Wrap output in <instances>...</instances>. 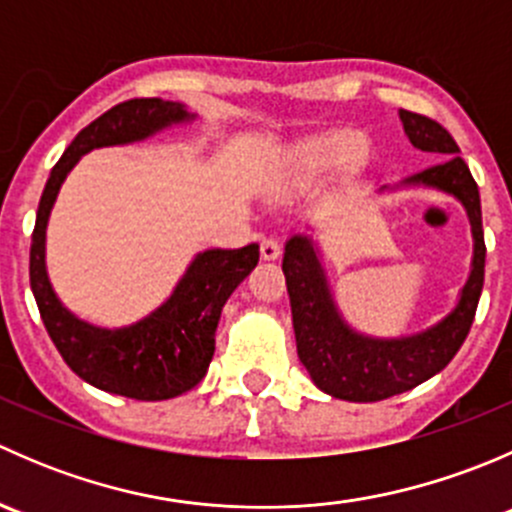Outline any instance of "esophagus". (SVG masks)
I'll return each mask as SVG.
<instances>
[{"label": "esophagus", "instance_id": "esophagus-1", "mask_svg": "<svg viewBox=\"0 0 512 512\" xmlns=\"http://www.w3.org/2000/svg\"><path fill=\"white\" fill-rule=\"evenodd\" d=\"M260 255L262 260H277L280 257V242L275 240V237H265V240L260 242Z\"/></svg>", "mask_w": 512, "mask_h": 512}]
</instances>
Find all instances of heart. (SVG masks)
<instances>
[{
	"instance_id": "b5f03b06",
	"label": "heart",
	"mask_w": 512,
	"mask_h": 512,
	"mask_svg": "<svg viewBox=\"0 0 512 512\" xmlns=\"http://www.w3.org/2000/svg\"><path fill=\"white\" fill-rule=\"evenodd\" d=\"M369 158V141L361 133H329L294 143L277 165L275 185L282 193H304L314 188L334 165L356 168Z\"/></svg>"
}]
</instances>
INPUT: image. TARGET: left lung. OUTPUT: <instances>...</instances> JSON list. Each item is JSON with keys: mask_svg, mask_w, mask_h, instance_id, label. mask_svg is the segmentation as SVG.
I'll use <instances>...</instances> for the list:
<instances>
[{"mask_svg": "<svg viewBox=\"0 0 512 512\" xmlns=\"http://www.w3.org/2000/svg\"><path fill=\"white\" fill-rule=\"evenodd\" d=\"M399 118L411 146L446 160L421 173L406 175L394 185H379L376 190L391 193L404 188H428L458 200L471 223V272L451 312L443 314L431 327L401 337H376V334L359 332L344 319L327 280L322 247L314 237V227L309 225L307 232L289 235L282 272L292 304L299 361L319 391L354 404H371L404 394L446 369L471 332L480 289H483L485 242L476 180L466 160L458 156L461 151L446 128L404 108L399 111Z\"/></svg>", "mask_w": 512, "mask_h": 512, "instance_id": "8db88e82", "label": "left lung"}]
</instances>
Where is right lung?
<instances>
[{
    "mask_svg": "<svg viewBox=\"0 0 512 512\" xmlns=\"http://www.w3.org/2000/svg\"><path fill=\"white\" fill-rule=\"evenodd\" d=\"M198 121L185 103L133 98L98 116L71 141L51 168L41 193L29 255V280L51 342L74 374L108 394L163 401L203 381L215 354L220 314L235 287L260 260V245L203 250L190 260L173 292L153 312L123 327H98L76 317L59 299L46 270V227L66 175L96 148L131 146L173 126Z\"/></svg>",
    "mask_w": 512,
    "mask_h": 512,
    "instance_id": "right-lung-1",
    "label": "right lung"
}]
</instances>
